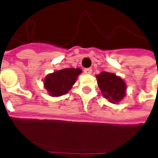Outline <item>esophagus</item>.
I'll return each instance as SVG.
<instances>
[{"label":"esophagus","instance_id":"1","mask_svg":"<svg viewBox=\"0 0 158 158\" xmlns=\"http://www.w3.org/2000/svg\"><path fill=\"white\" fill-rule=\"evenodd\" d=\"M84 73L85 74H90L92 73V69H84Z\"/></svg>","mask_w":158,"mask_h":158}]
</instances>
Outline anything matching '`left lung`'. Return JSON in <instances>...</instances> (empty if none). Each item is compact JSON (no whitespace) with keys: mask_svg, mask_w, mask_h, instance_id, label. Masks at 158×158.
I'll return each instance as SVG.
<instances>
[{"mask_svg":"<svg viewBox=\"0 0 158 158\" xmlns=\"http://www.w3.org/2000/svg\"><path fill=\"white\" fill-rule=\"evenodd\" d=\"M97 81L99 89L106 99L117 103L122 99L126 95V83L122 78L108 72H102L97 75Z\"/></svg>","mask_w":158,"mask_h":158,"instance_id":"8db88e82","label":"left lung"}]
</instances>
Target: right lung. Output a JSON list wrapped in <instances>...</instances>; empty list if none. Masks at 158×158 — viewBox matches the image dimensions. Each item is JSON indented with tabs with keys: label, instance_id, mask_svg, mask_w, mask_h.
<instances>
[{
	"label": "right lung",
	"instance_id": "obj_1",
	"mask_svg": "<svg viewBox=\"0 0 158 158\" xmlns=\"http://www.w3.org/2000/svg\"><path fill=\"white\" fill-rule=\"evenodd\" d=\"M81 73L80 69H64L48 75L45 78V88L52 96H60L68 93L74 85L77 76Z\"/></svg>",
	"mask_w": 158,
	"mask_h": 158
}]
</instances>
